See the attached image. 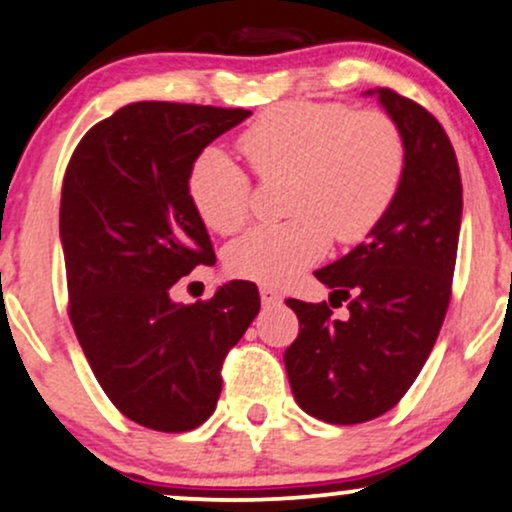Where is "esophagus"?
Here are the masks:
<instances>
[{
  "label": "esophagus",
  "mask_w": 512,
  "mask_h": 512,
  "mask_svg": "<svg viewBox=\"0 0 512 512\" xmlns=\"http://www.w3.org/2000/svg\"><path fill=\"white\" fill-rule=\"evenodd\" d=\"M260 298H262V305L264 308H274V305H279L284 298H281V293L272 289V286H260Z\"/></svg>",
  "instance_id": "esophagus-1"
}]
</instances>
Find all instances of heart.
<instances>
[{"instance_id": "1", "label": "heart", "mask_w": 512, "mask_h": 512, "mask_svg": "<svg viewBox=\"0 0 512 512\" xmlns=\"http://www.w3.org/2000/svg\"><path fill=\"white\" fill-rule=\"evenodd\" d=\"M240 151L262 180H286L291 219L250 228L226 252L228 272L264 286L313 267L332 236L368 238L395 202L404 175V142L380 110L344 103H281L240 134ZM187 195L211 231L233 233L248 221L252 182L219 146L199 151Z\"/></svg>"}]
</instances>
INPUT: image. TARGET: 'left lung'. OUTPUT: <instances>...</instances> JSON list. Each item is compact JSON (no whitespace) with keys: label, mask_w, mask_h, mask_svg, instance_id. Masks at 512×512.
<instances>
[{"label":"left lung","mask_w":512,"mask_h":512,"mask_svg":"<svg viewBox=\"0 0 512 512\" xmlns=\"http://www.w3.org/2000/svg\"><path fill=\"white\" fill-rule=\"evenodd\" d=\"M373 93L402 134V182L366 243L315 272L332 289L330 304L334 295L350 301V317L337 321L327 303L286 301L301 322L284 354L293 397L342 426L383 416L424 368L448 313L462 221L460 166L445 129L392 88Z\"/></svg>","instance_id":"1"}]
</instances>
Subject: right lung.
I'll use <instances>...</instances> for the list:
<instances>
[{
	"mask_svg": "<svg viewBox=\"0 0 512 512\" xmlns=\"http://www.w3.org/2000/svg\"><path fill=\"white\" fill-rule=\"evenodd\" d=\"M243 108L142 101L93 125L69 158L60 238L69 320L103 392L134 424L163 433L202 426L221 366L260 313L250 281L182 305L170 286L214 260L187 173Z\"/></svg>",
	"mask_w": 512,
	"mask_h": 512,
	"instance_id": "1",
	"label": "right lung"
}]
</instances>
